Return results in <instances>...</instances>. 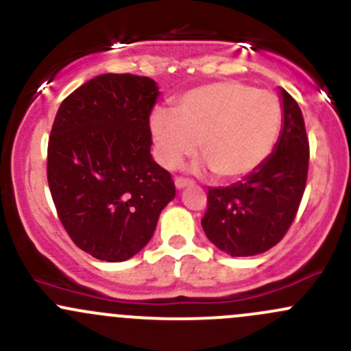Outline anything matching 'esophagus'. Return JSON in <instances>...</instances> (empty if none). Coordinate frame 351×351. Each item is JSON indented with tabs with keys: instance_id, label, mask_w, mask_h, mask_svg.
Masks as SVG:
<instances>
[{
	"instance_id": "1",
	"label": "esophagus",
	"mask_w": 351,
	"mask_h": 351,
	"mask_svg": "<svg viewBox=\"0 0 351 351\" xmlns=\"http://www.w3.org/2000/svg\"><path fill=\"white\" fill-rule=\"evenodd\" d=\"M189 185H192V182H190V180H185V178H176L175 180V186L178 190H183L185 186H189Z\"/></svg>"
}]
</instances>
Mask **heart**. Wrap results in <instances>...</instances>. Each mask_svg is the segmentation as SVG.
Here are the masks:
<instances>
[{
  "instance_id": "obj_1",
  "label": "heart",
  "mask_w": 351,
  "mask_h": 351,
  "mask_svg": "<svg viewBox=\"0 0 351 351\" xmlns=\"http://www.w3.org/2000/svg\"><path fill=\"white\" fill-rule=\"evenodd\" d=\"M282 105L274 93L258 91L239 81H217L186 91L175 113L151 115L156 158L176 168L198 153L222 182H234L256 171L277 144Z\"/></svg>"
}]
</instances>
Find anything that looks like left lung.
I'll return each mask as SVG.
<instances>
[{
	"label": "left lung",
	"mask_w": 351,
	"mask_h": 351,
	"mask_svg": "<svg viewBox=\"0 0 351 351\" xmlns=\"http://www.w3.org/2000/svg\"><path fill=\"white\" fill-rule=\"evenodd\" d=\"M282 130L267 161L229 186L208 189L205 236L231 256L268 251L293 222L309 168V141L297 101L280 88Z\"/></svg>",
	"instance_id": "8db88e82"
}]
</instances>
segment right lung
<instances>
[{
  "label": "right lung",
  "mask_w": 351,
  "mask_h": 351,
  "mask_svg": "<svg viewBox=\"0 0 351 351\" xmlns=\"http://www.w3.org/2000/svg\"><path fill=\"white\" fill-rule=\"evenodd\" d=\"M154 80L101 74L61 104L47 147V182L74 244L101 261H125L153 238L175 198L171 175L151 156Z\"/></svg>",
  "instance_id": "1"
}]
</instances>
